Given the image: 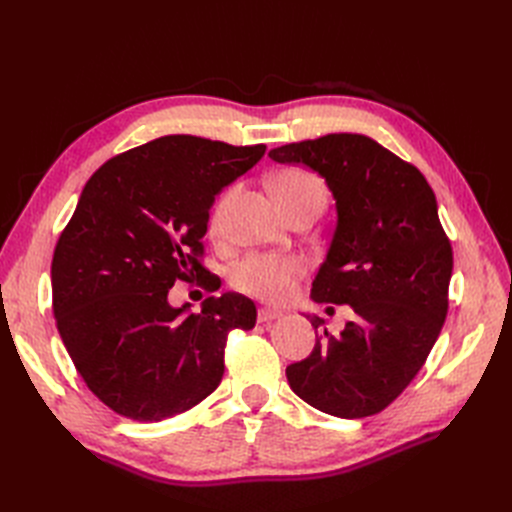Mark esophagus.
I'll use <instances>...</instances> for the list:
<instances>
[{"label":"esophagus","instance_id":"1","mask_svg":"<svg viewBox=\"0 0 512 512\" xmlns=\"http://www.w3.org/2000/svg\"><path fill=\"white\" fill-rule=\"evenodd\" d=\"M284 312L282 309H275V307H260L258 309V322H269L275 318H282Z\"/></svg>","mask_w":512,"mask_h":512}]
</instances>
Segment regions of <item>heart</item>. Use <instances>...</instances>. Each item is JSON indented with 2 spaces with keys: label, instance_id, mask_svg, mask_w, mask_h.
Here are the masks:
<instances>
[{
  "label": "heart",
  "instance_id": "b5f03b06",
  "mask_svg": "<svg viewBox=\"0 0 512 512\" xmlns=\"http://www.w3.org/2000/svg\"><path fill=\"white\" fill-rule=\"evenodd\" d=\"M273 194L280 200L282 207L290 211L305 196L322 194V183L316 175L305 168L290 166L280 170L273 177ZM232 190L226 192L211 213V230L220 232L224 226V215ZM307 262L297 254H247L241 258L230 271V284L239 292L250 294V297L282 303L297 288V282L303 277Z\"/></svg>",
  "mask_w": 512,
  "mask_h": 512
}]
</instances>
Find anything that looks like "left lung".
Segmentation results:
<instances>
[{"instance_id": "1", "label": "left lung", "mask_w": 512, "mask_h": 512, "mask_svg": "<svg viewBox=\"0 0 512 512\" xmlns=\"http://www.w3.org/2000/svg\"><path fill=\"white\" fill-rule=\"evenodd\" d=\"M269 158L305 164L327 181L337 226L312 299L356 314L337 337L316 335L312 354L286 367L290 389L339 418L378 414L425 365L446 320L453 247L436 194L421 170L363 134L282 145Z\"/></svg>"}]
</instances>
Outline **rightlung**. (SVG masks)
Segmentation results:
<instances>
[{"mask_svg":"<svg viewBox=\"0 0 512 512\" xmlns=\"http://www.w3.org/2000/svg\"><path fill=\"white\" fill-rule=\"evenodd\" d=\"M265 145L170 134L104 162L57 241L51 282L57 329L89 391L132 421L158 423L200 404L224 376L232 329L250 331L243 294L173 307L177 280L213 292L200 258L209 209Z\"/></svg>","mask_w":512,"mask_h":512,"instance_id":"right-lung-1","label":"right lung"}]
</instances>
